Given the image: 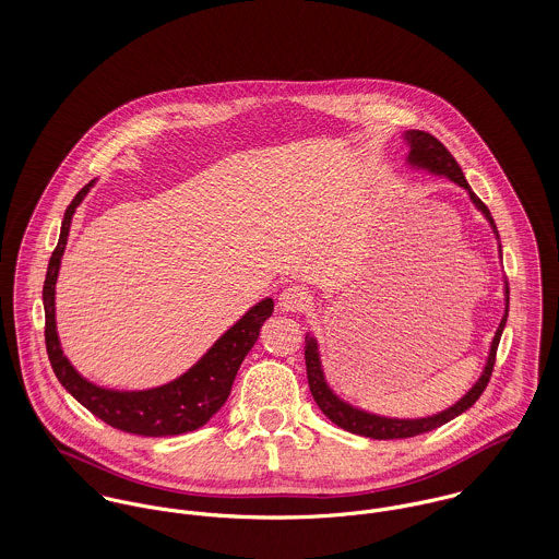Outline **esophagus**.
<instances>
[{
  "mask_svg": "<svg viewBox=\"0 0 559 559\" xmlns=\"http://www.w3.org/2000/svg\"><path fill=\"white\" fill-rule=\"evenodd\" d=\"M277 301L282 312H301L310 306V293L299 284H290L280 293Z\"/></svg>",
  "mask_w": 559,
  "mask_h": 559,
  "instance_id": "1",
  "label": "esophagus"
}]
</instances>
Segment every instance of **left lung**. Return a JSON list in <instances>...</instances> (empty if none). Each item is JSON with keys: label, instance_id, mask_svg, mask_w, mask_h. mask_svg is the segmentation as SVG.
Returning <instances> with one entry per match:
<instances>
[{"label": "left lung", "instance_id": "8db88e82", "mask_svg": "<svg viewBox=\"0 0 559 559\" xmlns=\"http://www.w3.org/2000/svg\"><path fill=\"white\" fill-rule=\"evenodd\" d=\"M404 140L408 144V157L406 160L415 167H421V169H428L432 174H439V176H445L450 178L452 182L461 185L463 189H467L472 202L476 204V209L481 211V215L488 219L495 237L499 239L497 235V226L486 209V204L479 200L478 195L472 191L469 182L465 180V174L461 169V165L456 163V159L450 155V151L437 140L432 138L430 133H424V131H406L404 133ZM499 255H501V245H499ZM506 314L497 326V333L490 342V353H488V359H486V366L481 370V377L476 381V385L459 400L456 404H452L450 408L437 413V415H428V417H419V419H396V417H383V415H374V413H368V411H361L357 406H350L348 402H344L342 399H337L331 388L326 385L324 381V372H322V366H320V353L319 344L312 335H306V368H308V383H310V392L317 400L320 411L340 428L353 432V435H361V437H370V439H406V437H415V435H421V432H430L443 424H448L450 419L459 417L461 413H465L469 406L476 404V400L481 396V392L486 390L488 381H490V374H492V366H495V355H497V346H499V340H501V333H503V326H506V319H508V304H510V288H508V282H506Z\"/></svg>", "mask_w": 559, "mask_h": 559}]
</instances>
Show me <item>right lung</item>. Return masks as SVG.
<instances>
[{
    "label": "right lung",
    "instance_id": "add662e5",
    "mask_svg": "<svg viewBox=\"0 0 559 559\" xmlns=\"http://www.w3.org/2000/svg\"><path fill=\"white\" fill-rule=\"evenodd\" d=\"M92 185L94 180L81 189L64 213L60 240L51 253L43 286L45 344L51 368L73 399L81 402L92 415L118 430L142 437H171L191 432L204 426L230 396L245 355L255 344L262 322L273 314V299H262L255 304L206 350V355L193 368L167 385L144 392H116L85 381L64 357L60 346L56 331V282L73 213Z\"/></svg>",
    "mask_w": 559,
    "mask_h": 559
}]
</instances>
